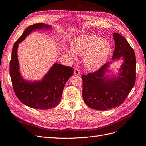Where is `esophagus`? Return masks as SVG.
<instances>
[{
    "label": "esophagus",
    "instance_id": "esophagus-1",
    "mask_svg": "<svg viewBox=\"0 0 146 146\" xmlns=\"http://www.w3.org/2000/svg\"><path fill=\"white\" fill-rule=\"evenodd\" d=\"M74 74L76 75V76H79V75L80 74V70H78V69H77V68L74 69Z\"/></svg>",
    "mask_w": 146,
    "mask_h": 146
}]
</instances>
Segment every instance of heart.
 Returning a JSON list of instances; mask_svg holds the SVG:
<instances>
[{"label":"heart","mask_w":146,"mask_h":146,"mask_svg":"<svg viewBox=\"0 0 146 146\" xmlns=\"http://www.w3.org/2000/svg\"><path fill=\"white\" fill-rule=\"evenodd\" d=\"M71 48L76 54L85 56L84 64L90 71L98 70L105 64L111 50L108 41L95 35H83L74 39L71 42ZM73 52L68 50L70 55L75 56Z\"/></svg>","instance_id":"1"}]
</instances>
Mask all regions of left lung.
Wrapping results in <instances>:
<instances>
[{
    "label": "left lung",
    "mask_w": 146,
    "mask_h": 146,
    "mask_svg": "<svg viewBox=\"0 0 146 146\" xmlns=\"http://www.w3.org/2000/svg\"><path fill=\"white\" fill-rule=\"evenodd\" d=\"M114 51L112 60H123L117 76H105L110 64L105 63L96 72L82 76L83 98L91 108L107 110L120 106L127 98L136 80L135 52L126 39L117 33H113Z\"/></svg>",
    "instance_id": "1"
}]
</instances>
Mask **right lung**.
Masks as SVG:
<instances>
[{"label":"right lung","mask_w":146,"mask_h":146,"mask_svg":"<svg viewBox=\"0 0 146 146\" xmlns=\"http://www.w3.org/2000/svg\"><path fill=\"white\" fill-rule=\"evenodd\" d=\"M44 29H51V26L38 23L25 29L14 44L10 63L12 85L17 98L27 107L38 110H47L58 105L65 84L74 72L71 67L55 63L41 81L29 82L22 77L17 54L19 44L33 31Z\"/></svg>","instance_id":"1"}]
</instances>
